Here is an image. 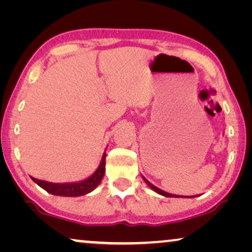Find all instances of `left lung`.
<instances>
[{
    "label": "left lung",
    "instance_id": "left-lung-1",
    "mask_svg": "<svg viewBox=\"0 0 252 252\" xmlns=\"http://www.w3.org/2000/svg\"><path fill=\"white\" fill-rule=\"evenodd\" d=\"M142 178H143V180H144V182H146V184L149 186V187L153 189L154 191H156L157 194H159V195H161V196H165V197H185V198H192V197H196V196H181V195H174V194H170V192H167V191H164V190H161V189H159L158 187H156V186H154L153 184H151V182H149L147 180L146 178L143 177L142 175Z\"/></svg>",
    "mask_w": 252,
    "mask_h": 252
}]
</instances>
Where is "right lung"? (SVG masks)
Returning <instances> with one entry per match:
<instances>
[{
  "label": "right lung",
  "mask_w": 252,
  "mask_h": 252,
  "mask_svg": "<svg viewBox=\"0 0 252 252\" xmlns=\"http://www.w3.org/2000/svg\"><path fill=\"white\" fill-rule=\"evenodd\" d=\"M105 173V151L103 154L101 163H99L98 167L93 173L91 177L81 181L77 182H64V184H54V182L39 180L31 177V179L35 182L37 186L49 192V194L56 195V196H65V197H78V196H82L94 190V189L99 185L102 181L103 177Z\"/></svg>",
  "instance_id": "right-lung-1"
}]
</instances>
